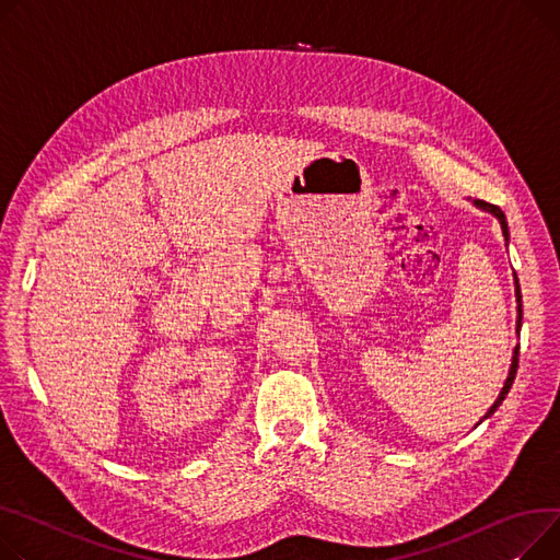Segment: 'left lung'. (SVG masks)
<instances>
[{
    "label": "left lung",
    "mask_w": 560,
    "mask_h": 560,
    "mask_svg": "<svg viewBox=\"0 0 560 560\" xmlns=\"http://www.w3.org/2000/svg\"><path fill=\"white\" fill-rule=\"evenodd\" d=\"M475 205L479 207V209H483V211H491L498 220H500V225H502V234H504V238L509 241V228H506V215H504V211L500 209V207H495V205H491V202H483V200H475ZM515 302H517V324H515V330L520 332V326H523V292H520V285H517V277H515ZM517 355H520V347H515L513 349V360H511V369H509V376H506V383H504V387H502V392H500V396H498V400L491 405V409L487 412V417L483 419H489L495 409L502 405V400L506 398V394H509V389H511V385H513V378H515V371H517ZM481 419V421H483ZM479 421V423H481Z\"/></svg>",
    "instance_id": "8db88e82"
}]
</instances>
